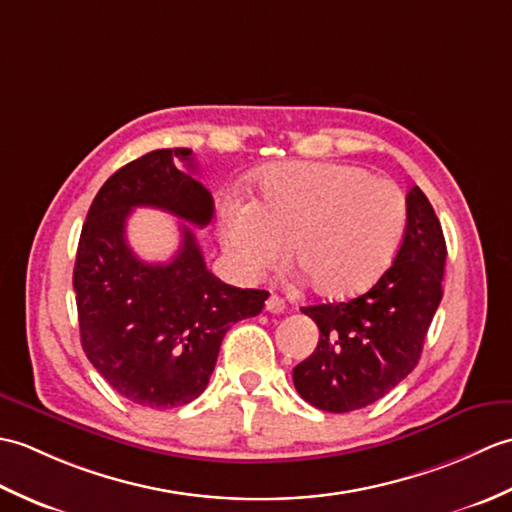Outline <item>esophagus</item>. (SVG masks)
<instances>
[{
    "label": "esophagus",
    "instance_id": "obj_1",
    "mask_svg": "<svg viewBox=\"0 0 512 512\" xmlns=\"http://www.w3.org/2000/svg\"><path fill=\"white\" fill-rule=\"evenodd\" d=\"M266 310L273 312V314L284 312V310H286V301L281 299L279 295H270V297L266 299Z\"/></svg>",
    "mask_w": 512,
    "mask_h": 512
}]
</instances>
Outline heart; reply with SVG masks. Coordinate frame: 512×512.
I'll list each match as a JSON object with an SVG mask.
<instances>
[{"label": "heart", "mask_w": 512, "mask_h": 512, "mask_svg": "<svg viewBox=\"0 0 512 512\" xmlns=\"http://www.w3.org/2000/svg\"><path fill=\"white\" fill-rule=\"evenodd\" d=\"M407 226L405 195L387 180L336 162L268 169L259 202L220 209V242L239 275L255 277L288 253L321 297L367 290L389 268Z\"/></svg>", "instance_id": "heart-1"}]
</instances>
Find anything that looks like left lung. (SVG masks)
Listing matches in <instances>:
<instances>
[{
	"mask_svg": "<svg viewBox=\"0 0 512 512\" xmlns=\"http://www.w3.org/2000/svg\"><path fill=\"white\" fill-rule=\"evenodd\" d=\"M444 262L438 215L413 187L405 235L383 277L356 299L301 308L321 334L317 350L292 369L299 396L321 411L345 413L372 405L407 378L442 301Z\"/></svg>",
	"mask_w": 512,
	"mask_h": 512,
	"instance_id": "1",
	"label": "left lung"
}]
</instances>
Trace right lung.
I'll use <instances>...</instances> for the list:
<instances>
[{
  "mask_svg": "<svg viewBox=\"0 0 512 512\" xmlns=\"http://www.w3.org/2000/svg\"><path fill=\"white\" fill-rule=\"evenodd\" d=\"M191 149H156L118 169L85 217L74 264L81 345L90 363L129 402L149 409L182 407L209 385L224 334L257 317L266 290L217 279L187 224L167 264H147L127 244V217L154 206L193 226L213 217Z\"/></svg>",
  "mask_w": 512,
  "mask_h": 512,
  "instance_id": "obj_1",
  "label": "right lung"
}]
</instances>
